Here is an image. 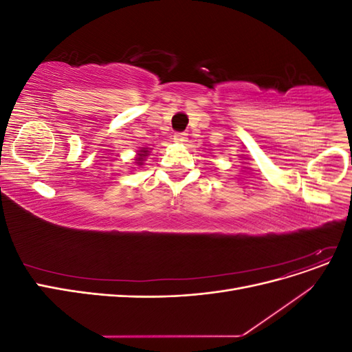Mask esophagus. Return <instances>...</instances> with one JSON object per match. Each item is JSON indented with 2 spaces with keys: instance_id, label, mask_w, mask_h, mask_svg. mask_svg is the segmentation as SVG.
<instances>
[{
  "instance_id": "obj_1",
  "label": "esophagus",
  "mask_w": 352,
  "mask_h": 352,
  "mask_svg": "<svg viewBox=\"0 0 352 352\" xmlns=\"http://www.w3.org/2000/svg\"><path fill=\"white\" fill-rule=\"evenodd\" d=\"M173 140H175V142L184 144V142H186V140H188V133H185V132H177V133H175Z\"/></svg>"
}]
</instances>
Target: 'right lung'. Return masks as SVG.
<instances>
[{
    "instance_id": "1",
    "label": "right lung",
    "mask_w": 352,
    "mask_h": 352,
    "mask_svg": "<svg viewBox=\"0 0 352 352\" xmlns=\"http://www.w3.org/2000/svg\"><path fill=\"white\" fill-rule=\"evenodd\" d=\"M142 153H144V154H140V158H138V160H136V162H141V158H142L144 155H146V151H142Z\"/></svg>"
}]
</instances>
